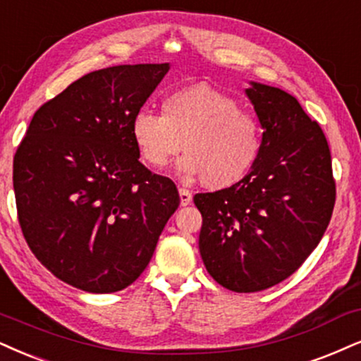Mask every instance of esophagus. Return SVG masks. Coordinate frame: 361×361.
<instances>
[{"mask_svg": "<svg viewBox=\"0 0 361 361\" xmlns=\"http://www.w3.org/2000/svg\"><path fill=\"white\" fill-rule=\"evenodd\" d=\"M179 197H180V206H189L192 202V194L188 189H179Z\"/></svg>", "mask_w": 361, "mask_h": 361, "instance_id": "34e87169", "label": "esophagus"}]
</instances>
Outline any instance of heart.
I'll use <instances>...</instances> for the list:
<instances>
[{"label":"heart","instance_id":"b5f03b06","mask_svg":"<svg viewBox=\"0 0 361 361\" xmlns=\"http://www.w3.org/2000/svg\"><path fill=\"white\" fill-rule=\"evenodd\" d=\"M130 137L140 159L160 171L184 149L177 171L202 179L209 189H228L246 179L261 155L259 122L238 102L197 83L171 92L162 115L142 109L132 117Z\"/></svg>","mask_w":361,"mask_h":361}]
</instances>
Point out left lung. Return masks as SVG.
<instances>
[{"label":"left lung","instance_id":"obj_1","mask_svg":"<svg viewBox=\"0 0 361 361\" xmlns=\"http://www.w3.org/2000/svg\"><path fill=\"white\" fill-rule=\"evenodd\" d=\"M262 128L246 179L195 194L199 251L207 273L235 293L281 283L322 241L335 206L331 155L322 127L288 92L259 82L244 90Z\"/></svg>","mask_w":361,"mask_h":361}]
</instances>
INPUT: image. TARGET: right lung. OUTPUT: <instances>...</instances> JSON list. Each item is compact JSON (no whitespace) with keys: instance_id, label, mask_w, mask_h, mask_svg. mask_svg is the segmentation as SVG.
Returning <instances> with one entry per match:
<instances>
[{"instance_id":"right-lung-1","label":"right lung","mask_w":361,"mask_h":361,"mask_svg":"<svg viewBox=\"0 0 361 361\" xmlns=\"http://www.w3.org/2000/svg\"><path fill=\"white\" fill-rule=\"evenodd\" d=\"M171 63L117 65L39 106L13 160L18 219L37 259L87 293H115L152 259L179 192L139 162L132 117Z\"/></svg>"}]
</instances>
